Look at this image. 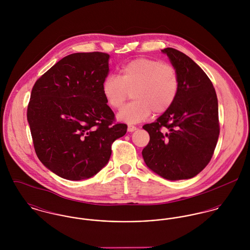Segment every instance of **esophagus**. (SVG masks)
I'll return each instance as SVG.
<instances>
[{"label": "esophagus", "mask_w": 250, "mask_h": 250, "mask_svg": "<svg viewBox=\"0 0 250 250\" xmlns=\"http://www.w3.org/2000/svg\"><path fill=\"white\" fill-rule=\"evenodd\" d=\"M138 128L136 126H133V125H129L128 126V132H134L136 131Z\"/></svg>", "instance_id": "34e87169"}]
</instances>
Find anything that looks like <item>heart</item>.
Listing matches in <instances>:
<instances>
[{"label":"heart","instance_id":"1","mask_svg":"<svg viewBox=\"0 0 250 250\" xmlns=\"http://www.w3.org/2000/svg\"><path fill=\"white\" fill-rule=\"evenodd\" d=\"M179 86L178 72L172 64L140 58L124 64L119 76H107L102 91L107 105L115 109L122 107L132 92L134 101L122 107L117 117L127 123H139L152 111L160 114L168 110L177 98Z\"/></svg>","mask_w":250,"mask_h":250}]
</instances>
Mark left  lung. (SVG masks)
<instances>
[{
	"label": "left lung",
	"instance_id": "obj_1",
	"mask_svg": "<svg viewBox=\"0 0 250 250\" xmlns=\"http://www.w3.org/2000/svg\"><path fill=\"white\" fill-rule=\"evenodd\" d=\"M162 52L178 72V95L168 110L143 126L150 136L143 160L163 178H192L210 163L218 140L217 97L209 77L189 57L173 48Z\"/></svg>",
	"mask_w": 250,
	"mask_h": 250
}]
</instances>
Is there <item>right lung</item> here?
<instances>
[{
	"label": "right lung",
	"instance_id": "add662e5",
	"mask_svg": "<svg viewBox=\"0 0 250 250\" xmlns=\"http://www.w3.org/2000/svg\"><path fill=\"white\" fill-rule=\"evenodd\" d=\"M109 55L75 53L64 57L35 83L27 118L39 161L67 180L90 178L108 162L111 144L127 125L115 123L102 84Z\"/></svg>",
	"mask_w": 250,
	"mask_h": 250
}]
</instances>
